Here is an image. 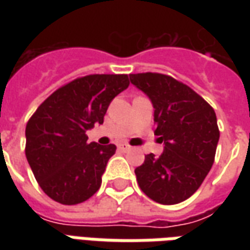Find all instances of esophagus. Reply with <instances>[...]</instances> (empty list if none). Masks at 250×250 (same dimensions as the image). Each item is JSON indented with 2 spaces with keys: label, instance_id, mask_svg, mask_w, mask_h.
Returning <instances> with one entry per match:
<instances>
[{
  "label": "esophagus",
  "instance_id": "1",
  "mask_svg": "<svg viewBox=\"0 0 250 250\" xmlns=\"http://www.w3.org/2000/svg\"><path fill=\"white\" fill-rule=\"evenodd\" d=\"M118 148H119L120 151L125 152V151H128L131 147L128 146V145H125V143H122V145H119V146H118Z\"/></svg>",
  "mask_w": 250,
  "mask_h": 250
}]
</instances>
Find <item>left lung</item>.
Returning a JSON list of instances; mask_svg holds the SVG:
<instances>
[{"label": "left lung", "mask_w": 250, "mask_h": 250, "mask_svg": "<svg viewBox=\"0 0 250 250\" xmlns=\"http://www.w3.org/2000/svg\"><path fill=\"white\" fill-rule=\"evenodd\" d=\"M130 80L151 100L154 134L165 145L159 157L148 154L135 168L138 185L158 204H179L198 190L214 163L220 139L214 109L167 75L134 73Z\"/></svg>", "instance_id": "left-lung-1"}]
</instances>
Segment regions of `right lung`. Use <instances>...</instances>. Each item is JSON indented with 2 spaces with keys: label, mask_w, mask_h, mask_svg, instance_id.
<instances>
[{
  "label": "right lung",
  "mask_w": 250,
  "mask_h": 250,
  "mask_svg": "<svg viewBox=\"0 0 250 250\" xmlns=\"http://www.w3.org/2000/svg\"><path fill=\"white\" fill-rule=\"evenodd\" d=\"M128 85L127 75L77 77L56 89L32 115L25 128V155L49 198L76 205L98 191L116 146L88 143L85 131L103 125L109 103Z\"/></svg>",
  "instance_id": "right-lung-1"
}]
</instances>
